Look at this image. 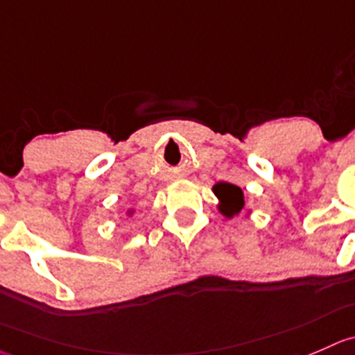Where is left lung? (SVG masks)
<instances>
[{
    "label": "left lung",
    "instance_id": "obj_1",
    "mask_svg": "<svg viewBox=\"0 0 355 355\" xmlns=\"http://www.w3.org/2000/svg\"><path fill=\"white\" fill-rule=\"evenodd\" d=\"M212 190H214L216 197L221 200L223 205L219 209L225 216H234L235 212L244 207V195H242L241 188L235 187V184L221 181V183L214 184Z\"/></svg>",
    "mask_w": 355,
    "mask_h": 355
}]
</instances>
